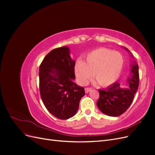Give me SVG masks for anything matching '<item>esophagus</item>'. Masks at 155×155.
I'll return each instance as SVG.
<instances>
[{
    "label": "esophagus",
    "mask_w": 155,
    "mask_h": 155,
    "mask_svg": "<svg viewBox=\"0 0 155 155\" xmlns=\"http://www.w3.org/2000/svg\"><path fill=\"white\" fill-rule=\"evenodd\" d=\"M91 88H89V87H86L85 88V92L86 93H88V92H90L91 91Z\"/></svg>",
    "instance_id": "esophagus-1"
}]
</instances>
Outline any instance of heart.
I'll return each instance as SVG.
<instances>
[{
  "mask_svg": "<svg viewBox=\"0 0 155 155\" xmlns=\"http://www.w3.org/2000/svg\"><path fill=\"white\" fill-rule=\"evenodd\" d=\"M124 65L123 56L118 51L99 48L88 54L84 63L77 61L75 74L78 82L85 85L92 78L99 85L106 87L118 79Z\"/></svg>",
  "mask_w": 155,
  "mask_h": 155,
  "instance_id": "b5f03b06",
  "label": "heart"
}]
</instances>
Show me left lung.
Returning <instances> with one entry per match:
<instances>
[{
	"mask_svg": "<svg viewBox=\"0 0 155 155\" xmlns=\"http://www.w3.org/2000/svg\"><path fill=\"white\" fill-rule=\"evenodd\" d=\"M126 50H129L126 48ZM133 76L129 79V87L122 88L115 82L105 90H99L100 97L97 106L103 113L110 116H118L128 109L132 104L134 96L139 85L138 64L132 65Z\"/></svg>",
	"mask_w": 155,
	"mask_h": 155,
	"instance_id": "1",
	"label": "left lung"
}]
</instances>
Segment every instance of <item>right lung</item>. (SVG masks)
<instances>
[{
    "mask_svg": "<svg viewBox=\"0 0 155 155\" xmlns=\"http://www.w3.org/2000/svg\"><path fill=\"white\" fill-rule=\"evenodd\" d=\"M75 61L69 48H57L46 55L39 67V91L42 101L50 113L61 120L75 115L85 89L73 82Z\"/></svg>",
    "mask_w": 155,
    "mask_h": 155,
    "instance_id": "1",
    "label": "right lung"
}]
</instances>
